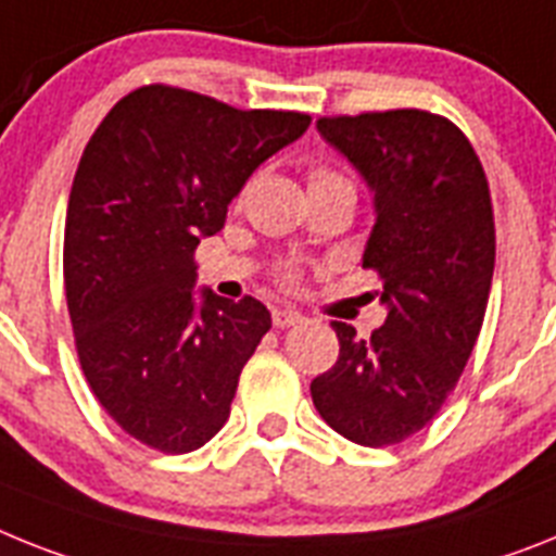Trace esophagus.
<instances>
[{
    "mask_svg": "<svg viewBox=\"0 0 556 556\" xmlns=\"http://www.w3.org/2000/svg\"><path fill=\"white\" fill-rule=\"evenodd\" d=\"M273 324L278 326V329H289V326L303 324V315L295 309H273Z\"/></svg>",
    "mask_w": 556,
    "mask_h": 556,
    "instance_id": "obj_1",
    "label": "esophagus"
}]
</instances>
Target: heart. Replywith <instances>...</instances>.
Returning a JSON list of instances; mask_svg holds the SVG:
<instances>
[{"instance_id":"heart-1","label":"heart","mask_w":556,"mask_h":556,"mask_svg":"<svg viewBox=\"0 0 556 556\" xmlns=\"http://www.w3.org/2000/svg\"><path fill=\"white\" fill-rule=\"evenodd\" d=\"M334 179H343L340 174H334V170L329 168H315L309 174V185H324V182H334ZM298 281V275L292 273V269H287L283 273V283H295Z\"/></svg>"}]
</instances>
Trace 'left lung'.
I'll return each instance as SVG.
<instances>
[{
	"label": "left lung",
	"instance_id": "obj_1",
	"mask_svg": "<svg viewBox=\"0 0 556 556\" xmlns=\"http://www.w3.org/2000/svg\"><path fill=\"white\" fill-rule=\"evenodd\" d=\"M317 131L374 191L363 267L388 317L365 340L331 324L340 357L312 402L349 441L388 447L433 421L472 354L495 269L490 182L464 131L421 109L320 117Z\"/></svg>",
	"mask_w": 556,
	"mask_h": 556
}]
</instances>
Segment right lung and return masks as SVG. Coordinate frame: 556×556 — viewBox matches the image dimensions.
<instances>
[{
	"mask_svg": "<svg viewBox=\"0 0 556 556\" xmlns=\"http://www.w3.org/2000/svg\"><path fill=\"white\" fill-rule=\"evenodd\" d=\"M309 123L149 84L89 137L66 205V309L89 388L146 447L191 453L230 416L273 317L250 295L197 298L193 253L250 174Z\"/></svg>",
	"mask_w": 556,
	"mask_h": 556,
	"instance_id": "right-lung-1",
	"label": "right lung"
}]
</instances>
